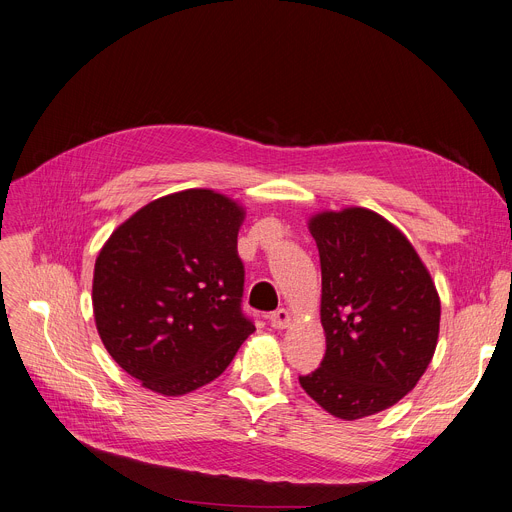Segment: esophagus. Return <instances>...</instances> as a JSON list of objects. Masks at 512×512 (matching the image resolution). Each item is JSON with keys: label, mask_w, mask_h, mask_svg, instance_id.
<instances>
[{"label": "esophagus", "mask_w": 512, "mask_h": 512, "mask_svg": "<svg viewBox=\"0 0 512 512\" xmlns=\"http://www.w3.org/2000/svg\"><path fill=\"white\" fill-rule=\"evenodd\" d=\"M268 322H270V326H273V328L283 330V328H287V326H289V322H291V314H289V310L279 308L277 312H273V314L268 316Z\"/></svg>", "instance_id": "esophagus-1"}]
</instances>
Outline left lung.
<instances>
[{"label": "left lung", "mask_w": 512, "mask_h": 512, "mask_svg": "<svg viewBox=\"0 0 512 512\" xmlns=\"http://www.w3.org/2000/svg\"><path fill=\"white\" fill-rule=\"evenodd\" d=\"M308 229L320 254L326 353L299 384L324 411L353 422L393 407L424 376L440 297L405 233L374 210H322Z\"/></svg>", "instance_id": "1"}]
</instances>
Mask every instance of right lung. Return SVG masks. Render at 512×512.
<instances>
[{
    "label": "right lung",
    "mask_w": 512,
    "mask_h": 512,
    "mask_svg": "<svg viewBox=\"0 0 512 512\" xmlns=\"http://www.w3.org/2000/svg\"><path fill=\"white\" fill-rule=\"evenodd\" d=\"M246 208L192 188L148 202L101 248L93 314L109 355L144 388L188 395L225 372L252 333L237 233Z\"/></svg>",
    "instance_id": "right-lung-1"
}]
</instances>
